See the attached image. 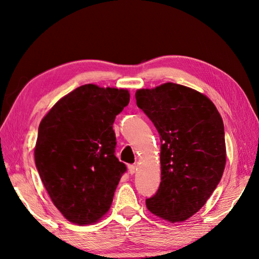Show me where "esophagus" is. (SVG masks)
<instances>
[{
    "mask_svg": "<svg viewBox=\"0 0 259 259\" xmlns=\"http://www.w3.org/2000/svg\"><path fill=\"white\" fill-rule=\"evenodd\" d=\"M128 169H129V172H130L131 175H134V174H136V171H137V169H138V167H137V164H129Z\"/></svg>",
    "mask_w": 259,
    "mask_h": 259,
    "instance_id": "34e87169",
    "label": "esophagus"
}]
</instances>
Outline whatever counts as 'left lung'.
<instances>
[{
	"label": "left lung",
	"instance_id": "8db88e82",
	"mask_svg": "<svg viewBox=\"0 0 259 259\" xmlns=\"http://www.w3.org/2000/svg\"><path fill=\"white\" fill-rule=\"evenodd\" d=\"M160 135L161 183L146 200L148 210L168 223H180L205 205L226 166L221 113L203 93L167 82L136 91Z\"/></svg>",
	"mask_w": 259,
	"mask_h": 259
}]
</instances>
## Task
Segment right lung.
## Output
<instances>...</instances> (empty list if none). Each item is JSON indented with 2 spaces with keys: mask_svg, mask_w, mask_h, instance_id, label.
I'll list each match as a JSON object with an SVG mask.
<instances>
[{
  "mask_svg": "<svg viewBox=\"0 0 259 259\" xmlns=\"http://www.w3.org/2000/svg\"><path fill=\"white\" fill-rule=\"evenodd\" d=\"M129 100L126 89L84 84L41 120L35 164L53 205L70 223L93 225L111 207L126 170L114 156L112 124Z\"/></svg>",
  "mask_w": 259,
  "mask_h": 259,
  "instance_id": "add662e5",
  "label": "right lung"
}]
</instances>
